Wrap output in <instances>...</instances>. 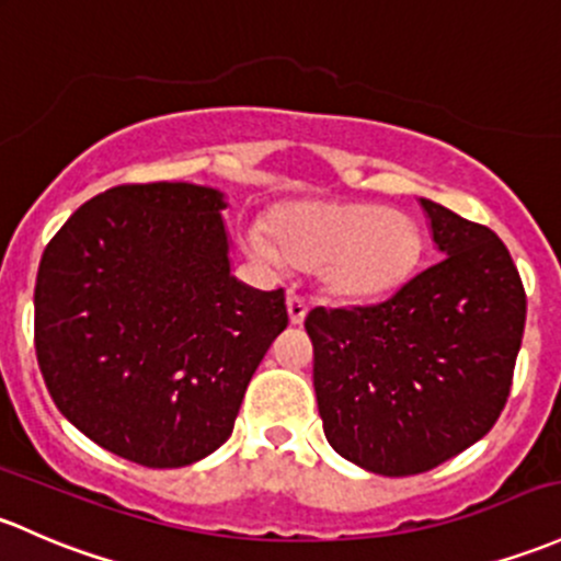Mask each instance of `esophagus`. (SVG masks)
I'll return each instance as SVG.
<instances>
[{"label":"esophagus","instance_id":"obj_1","mask_svg":"<svg viewBox=\"0 0 561 561\" xmlns=\"http://www.w3.org/2000/svg\"><path fill=\"white\" fill-rule=\"evenodd\" d=\"M306 311H309L306 300L300 298V296H296V293H290V296H287V314H290L293 325H300V322H304Z\"/></svg>","mask_w":561,"mask_h":561}]
</instances>
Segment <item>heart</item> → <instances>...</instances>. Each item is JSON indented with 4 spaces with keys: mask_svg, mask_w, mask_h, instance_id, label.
Returning <instances> with one entry per match:
<instances>
[{
    "mask_svg": "<svg viewBox=\"0 0 561 561\" xmlns=\"http://www.w3.org/2000/svg\"><path fill=\"white\" fill-rule=\"evenodd\" d=\"M244 250L263 263L282 257L314 268L330 296L376 300L398 290L422 255L414 217L400 209L355 202H298L282 206L271 233L250 226Z\"/></svg>",
    "mask_w": 561,
    "mask_h": 561,
    "instance_id": "1",
    "label": "heart"
}]
</instances>
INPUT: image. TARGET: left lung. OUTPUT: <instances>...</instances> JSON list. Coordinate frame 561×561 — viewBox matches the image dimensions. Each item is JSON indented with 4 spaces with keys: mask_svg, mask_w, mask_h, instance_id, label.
I'll return each mask as SVG.
<instances>
[{
    "mask_svg": "<svg viewBox=\"0 0 561 561\" xmlns=\"http://www.w3.org/2000/svg\"><path fill=\"white\" fill-rule=\"evenodd\" d=\"M440 261L376 306L317 309L314 392L328 444L379 476L457 457L503 411L527 298L486 226L420 198Z\"/></svg>",
    "mask_w": 561,
    "mask_h": 561,
    "instance_id": "1",
    "label": "left lung"
}]
</instances>
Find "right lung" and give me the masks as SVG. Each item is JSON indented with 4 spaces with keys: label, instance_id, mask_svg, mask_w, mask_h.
I'll return each instance as SVG.
<instances>
[{
    "label": "right lung",
    "instance_id": "add662e5",
    "mask_svg": "<svg viewBox=\"0 0 561 561\" xmlns=\"http://www.w3.org/2000/svg\"><path fill=\"white\" fill-rule=\"evenodd\" d=\"M226 193L191 182L99 193L45 247L34 341L53 403L145 468H185L233 433L287 328L285 290L231 274Z\"/></svg>",
    "mask_w": 561,
    "mask_h": 561
}]
</instances>
